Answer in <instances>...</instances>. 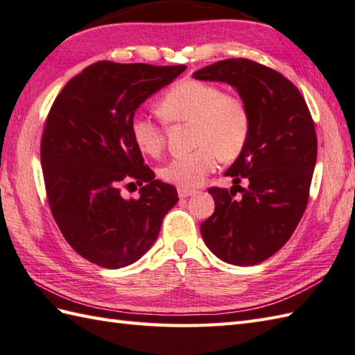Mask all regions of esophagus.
I'll list each match as a JSON object with an SVG mask.
<instances>
[{
	"label": "esophagus",
	"instance_id": "34e87169",
	"mask_svg": "<svg viewBox=\"0 0 355 355\" xmlns=\"http://www.w3.org/2000/svg\"><path fill=\"white\" fill-rule=\"evenodd\" d=\"M196 191L194 190H190V188H178V194L180 199H185L188 198V196H193Z\"/></svg>",
	"mask_w": 355,
	"mask_h": 355
}]
</instances>
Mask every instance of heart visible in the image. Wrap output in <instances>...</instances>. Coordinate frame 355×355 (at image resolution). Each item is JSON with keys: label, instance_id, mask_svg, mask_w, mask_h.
I'll return each instance as SVG.
<instances>
[{"label": "heart", "instance_id": "b5f03b06", "mask_svg": "<svg viewBox=\"0 0 355 355\" xmlns=\"http://www.w3.org/2000/svg\"><path fill=\"white\" fill-rule=\"evenodd\" d=\"M167 123H191L193 152L173 157L159 168L162 180L179 188L199 187L217 167L218 156L232 159L248 143L250 116L239 97L211 83L182 80L173 85L157 103ZM130 135L141 152L157 156L164 148V129L146 115L130 121Z\"/></svg>", "mask_w": 355, "mask_h": 355}]
</instances>
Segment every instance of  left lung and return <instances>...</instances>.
Instances as JSON below:
<instances>
[{
    "instance_id": "left-lung-1",
    "label": "left lung",
    "mask_w": 355,
    "mask_h": 355,
    "mask_svg": "<svg viewBox=\"0 0 355 355\" xmlns=\"http://www.w3.org/2000/svg\"><path fill=\"white\" fill-rule=\"evenodd\" d=\"M193 77L231 85L250 116L248 143L225 173L250 187L240 200L232 188H209L216 209L200 225L203 241L225 263L258 264L288 241L309 203L318 156L309 106L288 78L249 59L220 60Z\"/></svg>"
}]
</instances>
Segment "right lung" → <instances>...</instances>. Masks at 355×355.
<instances>
[{
    "label": "right lung",
    "instance_id": "obj_1",
    "mask_svg": "<svg viewBox=\"0 0 355 355\" xmlns=\"http://www.w3.org/2000/svg\"><path fill=\"white\" fill-rule=\"evenodd\" d=\"M185 69L101 60L54 100L41 141L46 198L69 246L94 264L120 269L138 261L179 200L176 188L144 164L130 121ZM125 183L141 187L138 200L122 198Z\"/></svg>",
    "mask_w": 355,
    "mask_h": 355
}]
</instances>
